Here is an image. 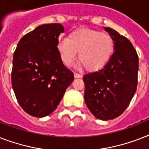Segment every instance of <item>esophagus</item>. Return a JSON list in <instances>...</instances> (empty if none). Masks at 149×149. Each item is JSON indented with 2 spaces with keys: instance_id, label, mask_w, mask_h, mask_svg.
<instances>
[{
  "instance_id": "34e87169",
  "label": "esophagus",
  "mask_w": 149,
  "mask_h": 149,
  "mask_svg": "<svg viewBox=\"0 0 149 149\" xmlns=\"http://www.w3.org/2000/svg\"><path fill=\"white\" fill-rule=\"evenodd\" d=\"M74 77H75V78H81L82 75L79 74V73H77V72H75Z\"/></svg>"
}]
</instances>
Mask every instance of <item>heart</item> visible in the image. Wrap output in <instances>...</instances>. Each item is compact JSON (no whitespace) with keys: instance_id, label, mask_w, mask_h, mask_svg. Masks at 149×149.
<instances>
[{"instance_id":"1","label":"heart","mask_w":149,"mask_h":149,"mask_svg":"<svg viewBox=\"0 0 149 149\" xmlns=\"http://www.w3.org/2000/svg\"><path fill=\"white\" fill-rule=\"evenodd\" d=\"M58 51L63 63L72 66L79 52V65L89 71L101 69L108 63L114 51V40L108 33L90 29H78L61 40Z\"/></svg>"}]
</instances>
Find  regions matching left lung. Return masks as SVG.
Masks as SVG:
<instances>
[{
	"label": "left lung",
	"mask_w": 149,
	"mask_h": 149,
	"mask_svg": "<svg viewBox=\"0 0 149 149\" xmlns=\"http://www.w3.org/2000/svg\"><path fill=\"white\" fill-rule=\"evenodd\" d=\"M104 30L113 37L114 52L104 68L84 76V100L100 120H112L126 110L136 92L139 56L132 42L115 30Z\"/></svg>",
	"instance_id": "1"
}]
</instances>
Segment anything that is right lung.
<instances>
[{
    "instance_id": "right-lung-1",
    "label": "right lung",
    "mask_w": 149,
    "mask_h": 149,
    "mask_svg": "<svg viewBox=\"0 0 149 149\" xmlns=\"http://www.w3.org/2000/svg\"><path fill=\"white\" fill-rule=\"evenodd\" d=\"M63 31L58 23L42 24L23 36L14 52L11 84L18 104L29 115L43 118L52 113L73 81L57 48Z\"/></svg>"
}]
</instances>
